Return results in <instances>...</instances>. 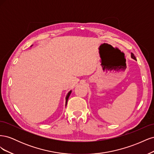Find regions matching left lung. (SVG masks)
<instances>
[{"mask_svg":"<svg viewBox=\"0 0 154 154\" xmlns=\"http://www.w3.org/2000/svg\"><path fill=\"white\" fill-rule=\"evenodd\" d=\"M131 57H132V58L133 59L136 60V57H135V56H134V54L133 53H131Z\"/></svg>","mask_w":154,"mask_h":154,"instance_id":"left-lung-1","label":"left lung"}]
</instances>
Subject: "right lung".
Instances as JSON below:
<instances>
[{"label": "right lung", "mask_w": 154, "mask_h": 154, "mask_svg": "<svg viewBox=\"0 0 154 154\" xmlns=\"http://www.w3.org/2000/svg\"><path fill=\"white\" fill-rule=\"evenodd\" d=\"M71 91H70L68 94H67V96H66V105H67V101H68V99H69V96H70V94H71Z\"/></svg>", "instance_id": "obj_1"}]
</instances>
